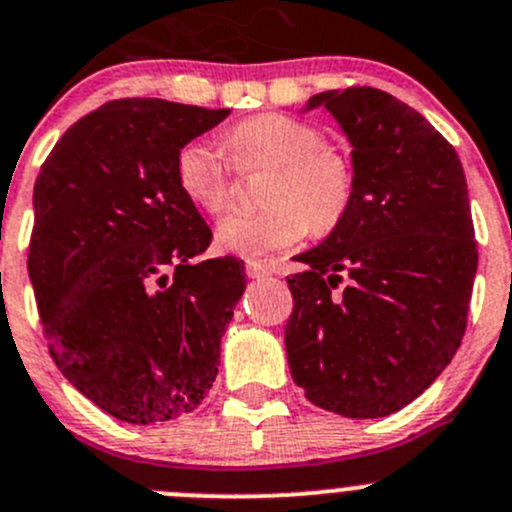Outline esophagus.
<instances>
[{
	"mask_svg": "<svg viewBox=\"0 0 512 512\" xmlns=\"http://www.w3.org/2000/svg\"><path fill=\"white\" fill-rule=\"evenodd\" d=\"M245 275L250 277V280H262V277H270V270H267L265 265H260V262L247 260L245 262Z\"/></svg>",
	"mask_w": 512,
	"mask_h": 512,
	"instance_id": "obj_1",
	"label": "esophagus"
}]
</instances>
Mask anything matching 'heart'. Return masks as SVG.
Segmentation results:
<instances>
[{"label":"heart","instance_id":"obj_1","mask_svg":"<svg viewBox=\"0 0 512 512\" xmlns=\"http://www.w3.org/2000/svg\"><path fill=\"white\" fill-rule=\"evenodd\" d=\"M237 170L270 168L257 213L225 215L215 240L227 252L265 257L287 250L314 232L334 230L352 208L354 163L322 131L287 113H260L240 121L223 136ZM232 165L218 146L203 138L183 143L175 153V183L180 193L205 213H220L230 200Z\"/></svg>","mask_w":512,"mask_h":512}]
</instances>
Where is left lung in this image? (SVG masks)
Returning a JSON list of instances; mask_svg holds the SVG:
<instances>
[{
	"mask_svg": "<svg viewBox=\"0 0 512 512\" xmlns=\"http://www.w3.org/2000/svg\"><path fill=\"white\" fill-rule=\"evenodd\" d=\"M314 106L354 146L356 190L347 218L297 255L307 270L287 277L289 371L319 409L381 418L423 394L466 334L478 267L466 173L456 148L386 91H324Z\"/></svg>",
	"mask_w": 512,
	"mask_h": 512,
	"instance_id": "1",
	"label": "left lung"
}]
</instances>
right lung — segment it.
Segmentation results:
<instances>
[{
    "label": "right lung",
    "mask_w": 512,
    "mask_h": 512,
    "mask_svg": "<svg viewBox=\"0 0 512 512\" xmlns=\"http://www.w3.org/2000/svg\"><path fill=\"white\" fill-rule=\"evenodd\" d=\"M227 108L118 98L74 123L41 165L29 242L39 317L61 374L128 423L190 414L245 292L237 257L175 183V153Z\"/></svg>",
    "instance_id": "1"
}]
</instances>
